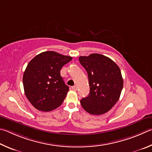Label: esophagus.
<instances>
[{
	"label": "esophagus",
	"instance_id": "34e87169",
	"mask_svg": "<svg viewBox=\"0 0 152 152\" xmlns=\"http://www.w3.org/2000/svg\"><path fill=\"white\" fill-rule=\"evenodd\" d=\"M71 89H73V90H74V91H76V90L77 89V87L76 86H74L73 87H71Z\"/></svg>",
	"mask_w": 152,
	"mask_h": 152
}]
</instances>
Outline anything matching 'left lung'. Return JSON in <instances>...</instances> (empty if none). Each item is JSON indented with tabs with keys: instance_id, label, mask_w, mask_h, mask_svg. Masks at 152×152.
<instances>
[{
	"instance_id": "obj_1",
	"label": "left lung",
	"mask_w": 152,
	"mask_h": 152,
	"mask_svg": "<svg viewBox=\"0 0 152 152\" xmlns=\"http://www.w3.org/2000/svg\"><path fill=\"white\" fill-rule=\"evenodd\" d=\"M88 74L89 96L81 99V105L92 115H102L112 108L120 97L124 86L120 69L106 56L94 53L79 58Z\"/></svg>"
}]
</instances>
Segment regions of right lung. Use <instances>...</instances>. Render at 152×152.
Masks as SVG:
<instances>
[{"label": "right lung", "instance_id": "1", "mask_svg": "<svg viewBox=\"0 0 152 152\" xmlns=\"http://www.w3.org/2000/svg\"><path fill=\"white\" fill-rule=\"evenodd\" d=\"M72 60L69 56L55 51H45L35 56L23 74L24 91L34 107L50 111L62 104L69 91L60 71Z\"/></svg>", "mask_w": 152, "mask_h": 152}]
</instances>
